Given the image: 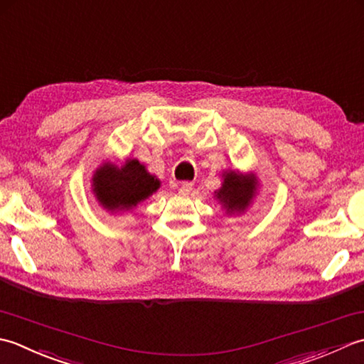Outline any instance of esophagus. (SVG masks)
Here are the masks:
<instances>
[{
	"label": "esophagus",
	"mask_w": 364,
	"mask_h": 364,
	"mask_svg": "<svg viewBox=\"0 0 364 364\" xmlns=\"http://www.w3.org/2000/svg\"><path fill=\"white\" fill-rule=\"evenodd\" d=\"M173 188L179 190L181 195H188L193 188V183L191 182H174L173 183Z\"/></svg>",
	"instance_id": "34e87169"
}]
</instances>
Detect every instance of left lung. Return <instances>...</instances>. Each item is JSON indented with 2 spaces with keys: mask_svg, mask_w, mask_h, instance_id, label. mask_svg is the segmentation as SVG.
I'll use <instances>...</instances> for the list:
<instances>
[{
  "mask_svg": "<svg viewBox=\"0 0 364 364\" xmlns=\"http://www.w3.org/2000/svg\"><path fill=\"white\" fill-rule=\"evenodd\" d=\"M257 188L255 174H240L239 171H225L221 188L215 191V198L229 215L242 213L253 201Z\"/></svg>",
  "mask_w": 364,
  "mask_h": 364,
  "instance_id": "1",
  "label": "left lung"
}]
</instances>
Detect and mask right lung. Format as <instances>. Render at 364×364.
Listing matches in <instances>:
<instances>
[{"mask_svg": "<svg viewBox=\"0 0 364 364\" xmlns=\"http://www.w3.org/2000/svg\"><path fill=\"white\" fill-rule=\"evenodd\" d=\"M159 188L160 181L136 159L125 160L122 166L107 161L92 176L94 195L109 212L130 210Z\"/></svg>", "mask_w": 364, "mask_h": 364, "instance_id": "obj_1", "label": "right lung"}]
</instances>
